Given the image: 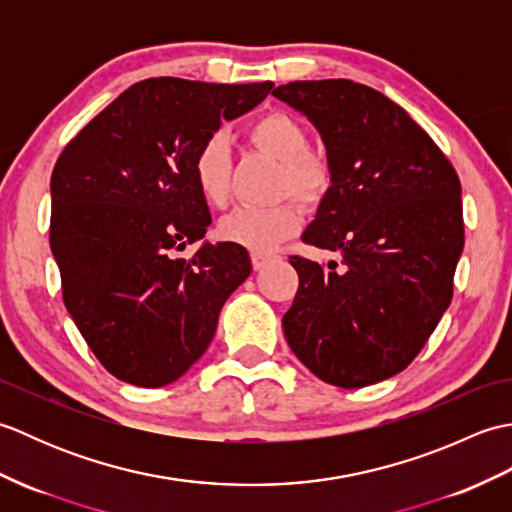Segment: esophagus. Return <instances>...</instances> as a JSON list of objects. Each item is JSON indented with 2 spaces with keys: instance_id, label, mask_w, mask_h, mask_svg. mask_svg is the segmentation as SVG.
<instances>
[{
  "instance_id": "esophagus-1",
  "label": "esophagus",
  "mask_w": 512,
  "mask_h": 512,
  "mask_svg": "<svg viewBox=\"0 0 512 512\" xmlns=\"http://www.w3.org/2000/svg\"><path fill=\"white\" fill-rule=\"evenodd\" d=\"M250 259H253V268L255 270H262V268H266L268 264H273V262H277V255H273V253H253L250 255Z\"/></svg>"
}]
</instances>
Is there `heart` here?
<instances>
[{
	"mask_svg": "<svg viewBox=\"0 0 512 512\" xmlns=\"http://www.w3.org/2000/svg\"><path fill=\"white\" fill-rule=\"evenodd\" d=\"M248 140L264 154L281 162L279 193H290L303 204L323 200L332 184L330 165L310 154V134L299 118L286 112H268L248 125ZM193 180L204 202L226 206L231 198V149L226 138L209 136L193 156ZM301 213L295 202L273 206H239L220 222L224 242L244 246L253 253H270L277 244L297 233Z\"/></svg>",
	"mask_w": 512,
	"mask_h": 512,
	"instance_id": "1",
	"label": "heart"
}]
</instances>
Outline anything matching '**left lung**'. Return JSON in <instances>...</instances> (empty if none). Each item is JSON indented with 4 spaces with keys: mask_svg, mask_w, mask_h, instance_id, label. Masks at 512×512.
Listing matches in <instances>:
<instances>
[{
    "mask_svg": "<svg viewBox=\"0 0 512 512\" xmlns=\"http://www.w3.org/2000/svg\"><path fill=\"white\" fill-rule=\"evenodd\" d=\"M273 94L319 129L332 171L301 239L341 257H290L299 288L286 341L325 383H380L418 356L451 303L464 248L460 178L431 136L367 85L292 81Z\"/></svg>",
    "mask_w": 512,
    "mask_h": 512,
    "instance_id": "obj_1",
    "label": "left lung"
}]
</instances>
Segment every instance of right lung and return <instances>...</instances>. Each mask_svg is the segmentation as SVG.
Segmentation results:
<instances>
[{"mask_svg":"<svg viewBox=\"0 0 512 512\" xmlns=\"http://www.w3.org/2000/svg\"><path fill=\"white\" fill-rule=\"evenodd\" d=\"M273 85L145 79L61 151L50 180V248L63 303L118 380H178L211 345L224 301L250 275L244 246L204 242L189 259L178 250L211 224L193 180L195 151Z\"/></svg>","mask_w":512,"mask_h":512,"instance_id":"right-lung-1","label":"right lung"}]
</instances>
